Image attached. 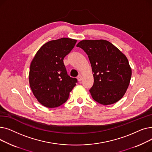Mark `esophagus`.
<instances>
[{
	"instance_id": "esophagus-1",
	"label": "esophagus",
	"mask_w": 152,
	"mask_h": 152,
	"mask_svg": "<svg viewBox=\"0 0 152 152\" xmlns=\"http://www.w3.org/2000/svg\"><path fill=\"white\" fill-rule=\"evenodd\" d=\"M77 80H78L79 81H81L82 80V79H83L82 75H79L77 77Z\"/></svg>"
}]
</instances>
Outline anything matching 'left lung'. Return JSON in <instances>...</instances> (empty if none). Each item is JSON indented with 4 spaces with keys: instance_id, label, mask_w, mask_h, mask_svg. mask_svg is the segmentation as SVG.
<instances>
[{
    "instance_id": "left-lung-1",
    "label": "left lung",
    "mask_w": 152,
    "mask_h": 152,
    "mask_svg": "<svg viewBox=\"0 0 152 152\" xmlns=\"http://www.w3.org/2000/svg\"><path fill=\"white\" fill-rule=\"evenodd\" d=\"M76 46L84 50L91 64L94 82L89 92L93 99L104 105L121 99L132 75L126 55L103 39L83 40Z\"/></svg>"
}]
</instances>
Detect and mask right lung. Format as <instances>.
I'll return each instance as SVG.
<instances>
[{
  "instance_id": "add662e5",
  "label": "right lung",
  "mask_w": 152,
  "mask_h": 152,
  "mask_svg": "<svg viewBox=\"0 0 152 152\" xmlns=\"http://www.w3.org/2000/svg\"><path fill=\"white\" fill-rule=\"evenodd\" d=\"M76 42L66 37L47 42L31 63L29 86L36 99L45 107L55 108L66 102L76 86L77 79L68 75L63 60Z\"/></svg>"
}]
</instances>
